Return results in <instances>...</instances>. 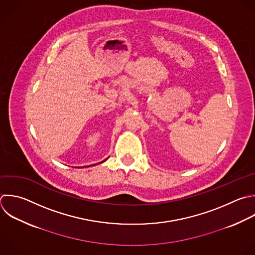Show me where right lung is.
<instances>
[{
  "label": "right lung",
  "instance_id": "1",
  "mask_svg": "<svg viewBox=\"0 0 255 255\" xmlns=\"http://www.w3.org/2000/svg\"><path fill=\"white\" fill-rule=\"evenodd\" d=\"M108 158H109V157H108ZM108 158H106V159H105V160H103V161H102V162H104V161H106V160H107V159H108ZM96 164H97V163H96ZM96 164H93V165H96Z\"/></svg>",
  "mask_w": 255,
  "mask_h": 255
}]
</instances>
